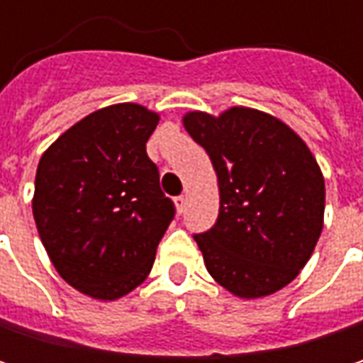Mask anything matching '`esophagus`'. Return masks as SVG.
I'll return each mask as SVG.
<instances>
[{"instance_id": "1", "label": "esophagus", "mask_w": 363, "mask_h": 363, "mask_svg": "<svg viewBox=\"0 0 363 363\" xmlns=\"http://www.w3.org/2000/svg\"><path fill=\"white\" fill-rule=\"evenodd\" d=\"M174 203H177V210L182 214V212H184V208H186V197H184V195H179V197L174 199Z\"/></svg>"}]
</instances>
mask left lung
Here are the masks:
<instances>
[{"mask_svg": "<svg viewBox=\"0 0 363 363\" xmlns=\"http://www.w3.org/2000/svg\"><path fill=\"white\" fill-rule=\"evenodd\" d=\"M182 123L218 177V218L193 235L208 273L240 298L281 290L307 264L324 227L326 186L315 157L292 128L262 111H193Z\"/></svg>", "mask_w": 363, "mask_h": 363, "instance_id": "1", "label": "left lung"}]
</instances>
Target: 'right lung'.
I'll return each instance as SVG.
<instances>
[{"label":"right lung","instance_id":"obj_1","mask_svg":"<svg viewBox=\"0 0 363 363\" xmlns=\"http://www.w3.org/2000/svg\"><path fill=\"white\" fill-rule=\"evenodd\" d=\"M160 115L134 103L94 111L41 155L33 218L58 275L115 301L140 286L174 218L147 140Z\"/></svg>","mask_w":363,"mask_h":363}]
</instances>
